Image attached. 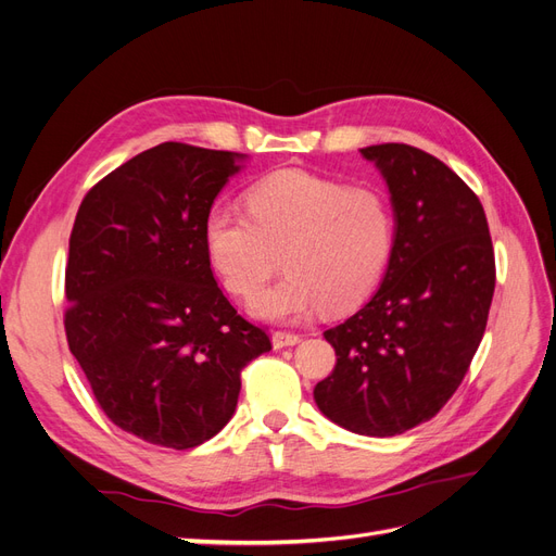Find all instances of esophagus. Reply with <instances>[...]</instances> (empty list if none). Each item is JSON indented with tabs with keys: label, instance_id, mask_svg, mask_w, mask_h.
<instances>
[{
	"label": "esophagus",
	"instance_id": "esophagus-1",
	"mask_svg": "<svg viewBox=\"0 0 556 556\" xmlns=\"http://www.w3.org/2000/svg\"><path fill=\"white\" fill-rule=\"evenodd\" d=\"M271 343L276 350L280 348H290V345H296L301 343V336L299 333H290V331H274L271 336Z\"/></svg>",
	"mask_w": 556,
	"mask_h": 556
}]
</instances>
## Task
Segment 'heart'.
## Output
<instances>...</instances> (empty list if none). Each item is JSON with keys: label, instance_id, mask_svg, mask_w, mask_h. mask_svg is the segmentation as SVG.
<instances>
[{"label": "heart", "instance_id": "1", "mask_svg": "<svg viewBox=\"0 0 556 556\" xmlns=\"http://www.w3.org/2000/svg\"><path fill=\"white\" fill-rule=\"evenodd\" d=\"M248 215L213 206L201 227L204 252L225 288L255 296L278 268L285 274L252 301V315L292 325L317 308L343 313L374 292L394 248V213L376 188H345L301 169L252 185Z\"/></svg>", "mask_w": 556, "mask_h": 556}]
</instances>
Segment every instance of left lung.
<instances>
[{
	"instance_id": "obj_1",
	"label": "left lung",
	"mask_w": 556,
	"mask_h": 556,
	"mask_svg": "<svg viewBox=\"0 0 556 556\" xmlns=\"http://www.w3.org/2000/svg\"><path fill=\"white\" fill-rule=\"evenodd\" d=\"M359 153L390 190L394 248L368 304L325 331L336 368L313 396L331 422L384 439L427 422L457 392L496 268L480 199L450 166L406 143Z\"/></svg>"
}]
</instances>
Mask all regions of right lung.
Returning <instances> with one entry per match:
<instances>
[{
    "mask_svg": "<svg viewBox=\"0 0 556 556\" xmlns=\"http://www.w3.org/2000/svg\"><path fill=\"white\" fill-rule=\"evenodd\" d=\"M248 155L166 141L83 199L66 262L72 355L115 427L162 447L213 439L241 368L271 350L237 315L204 252V217Z\"/></svg>",
    "mask_w": 556,
    "mask_h": 556,
    "instance_id": "right-lung-1",
    "label": "right lung"
}]
</instances>
